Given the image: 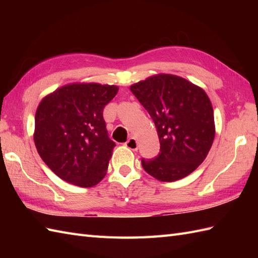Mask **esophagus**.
Here are the masks:
<instances>
[{
	"instance_id": "1",
	"label": "esophagus",
	"mask_w": 258,
	"mask_h": 258,
	"mask_svg": "<svg viewBox=\"0 0 258 258\" xmlns=\"http://www.w3.org/2000/svg\"><path fill=\"white\" fill-rule=\"evenodd\" d=\"M125 145H126V147H127V149L132 150V151H138L139 150L138 141H136L134 138H130L128 141L125 143Z\"/></svg>"
}]
</instances>
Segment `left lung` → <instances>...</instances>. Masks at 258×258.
Listing matches in <instances>:
<instances>
[{"label": "left lung", "instance_id": "8db88e82", "mask_svg": "<svg viewBox=\"0 0 258 258\" xmlns=\"http://www.w3.org/2000/svg\"><path fill=\"white\" fill-rule=\"evenodd\" d=\"M130 89L154 120L160 139V154L142 160L145 172L162 182L193 173L215 138L214 111L205 91L172 74L153 75Z\"/></svg>", "mask_w": 258, "mask_h": 258}]
</instances>
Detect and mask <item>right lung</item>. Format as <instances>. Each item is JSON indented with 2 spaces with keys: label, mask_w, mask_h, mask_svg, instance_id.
Segmentation results:
<instances>
[{
  "label": "right lung",
  "mask_w": 258,
  "mask_h": 258,
  "mask_svg": "<svg viewBox=\"0 0 258 258\" xmlns=\"http://www.w3.org/2000/svg\"><path fill=\"white\" fill-rule=\"evenodd\" d=\"M117 91L116 85L72 83L38 104L34 130L37 153L65 182L92 187L106 175L115 143L108 138L103 109Z\"/></svg>",
  "instance_id": "right-lung-1"
}]
</instances>
